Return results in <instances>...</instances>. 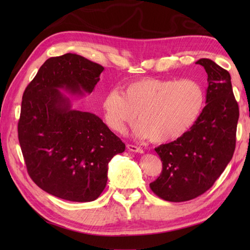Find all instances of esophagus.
Masks as SVG:
<instances>
[{
    "label": "esophagus",
    "instance_id": "1",
    "mask_svg": "<svg viewBox=\"0 0 250 250\" xmlns=\"http://www.w3.org/2000/svg\"><path fill=\"white\" fill-rule=\"evenodd\" d=\"M126 148H128L130 151H133V152H137V153H143V152H144L141 147L135 146V145H132V144L126 145Z\"/></svg>",
    "mask_w": 250,
    "mask_h": 250
}]
</instances>
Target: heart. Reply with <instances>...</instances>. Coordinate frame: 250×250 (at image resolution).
<instances>
[{
	"label": "heart",
	"instance_id": "heart-1",
	"mask_svg": "<svg viewBox=\"0 0 250 250\" xmlns=\"http://www.w3.org/2000/svg\"><path fill=\"white\" fill-rule=\"evenodd\" d=\"M205 89L195 79L144 78L130 83L124 91L110 90L102 102L109 128L124 133L136 119L134 133L153 143L179 139L192 128L203 111Z\"/></svg>",
	"mask_w": 250,
	"mask_h": 250
}]
</instances>
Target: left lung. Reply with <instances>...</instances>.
Masks as SVG:
<instances>
[{
  "mask_svg": "<svg viewBox=\"0 0 250 250\" xmlns=\"http://www.w3.org/2000/svg\"><path fill=\"white\" fill-rule=\"evenodd\" d=\"M195 63L207 73L206 106L187 133L155 148L162 172L149 186L159 198L169 202L203 194L225 171L235 149L240 111L230 74L209 59Z\"/></svg>",
  "mask_w": 250,
  "mask_h": 250,
  "instance_id": "8db88e82",
  "label": "left lung"
}]
</instances>
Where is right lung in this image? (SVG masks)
<instances>
[{
  "label": "right lung",
  "mask_w": 250,
  "mask_h": 250,
  "mask_svg": "<svg viewBox=\"0 0 250 250\" xmlns=\"http://www.w3.org/2000/svg\"><path fill=\"white\" fill-rule=\"evenodd\" d=\"M102 65L75 54L52 57L25 88L18 139L32 180L46 192L73 202L98 199L108 163L125 145L97 115L72 108L73 95L91 93Z\"/></svg>",
  "instance_id": "add662e5"
}]
</instances>
